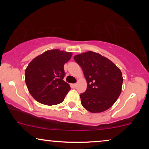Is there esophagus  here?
I'll use <instances>...</instances> for the list:
<instances>
[{"mask_svg":"<svg viewBox=\"0 0 149 149\" xmlns=\"http://www.w3.org/2000/svg\"><path fill=\"white\" fill-rule=\"evenodd\" d=\"M71 87H72V88H75V87H77V84H76V83H74V84H71Z\"/></svg>","mask_w":149,"mask_h":149,"instance_id":"obj_1","label":"esophagus"}]
</instances>
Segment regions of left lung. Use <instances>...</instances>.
I'll list each match as a JSON object with an SVG mask.
<instances>
[{"mask_svg":"<svg viewBox=\"0 0 149 149\" xmlns=\"http://www.w3.org/2000/svg\"><path fill=\"white\" fill-rule=\"evenodd\" d=\"M74 60L82 68L87 83L86 91L80 95L83 107L92 113L110 109L121 94V70L109 59L91 51L76 55Z\"/></svg>","mask_w":149,"mask_h":149,"instance_id":"8db88e82","label":"left lung"}]
</instances>
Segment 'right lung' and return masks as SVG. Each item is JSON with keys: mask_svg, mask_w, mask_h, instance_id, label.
<instances>
[{"mask_svg": "<svg viewBox=\"0 0 149 149\" xmlns=\"http://www.w3.org/2000/svg\"><path fill=\"white\" fill-rule=\"evenodd\" d=\"M72 52L48 50L36 56L25 71V82L30 95L38 102L47 106L64 101L70 89L63 80L64 65L72 57Z\"/></svg>", "mask_w": 149, "mask_h": 149, "instance_id": "add662e5", "label": "right lung"}]
</instances>
